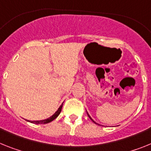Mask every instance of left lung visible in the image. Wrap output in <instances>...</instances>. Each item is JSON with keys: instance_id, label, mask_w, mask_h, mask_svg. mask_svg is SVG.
Wrapping results in <instances>:
<instances>
[{"instance_id": "8db88e82", "label": "left lung", "mask_w": 151, "mask_h": 151, "mask_svg": "<svg viewBox=\"0 0 151 151\" xmlns=\"http://www.w3.org/2000/svg\"><path fill=\"white\" fill-rule=\"evenodd\" d=\"M86 113H87V115H88V117H89V118H90V119H91L92 121L93 122H94V123H95V124H97V123L96 122H94V121H93V119H92V118H91V117H90V115H89V114H88V112H86Z\"/></svg>"}]
</instances>
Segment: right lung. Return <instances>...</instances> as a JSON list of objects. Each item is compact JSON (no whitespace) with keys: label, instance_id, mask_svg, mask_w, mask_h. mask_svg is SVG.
Returning <instances> with one entry per match:
<instances>
[{"label":"right lung","instance_id":"add662e5","mask_svg":"<svg viewBox=\"0 0 151 151\" xmlns=\"http://www.w3.org/2000/svg\"><path fill=\"white\" fill-rule=\"evenodd\" d=\"M62 106H63V103L60 106V107L58 108V109L55 112V113L54 114V115H52V116H51L50 118H48V119H44V120H39V121H29V120H28V122H29L31 123H34V124H47V123H49L51 122H52L54 120V119H55L59 115V114L61 113V109H62Z\"/></svg>","mask_w":151,"mask_h":151}]
</instances>
